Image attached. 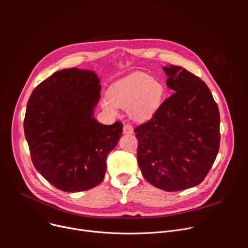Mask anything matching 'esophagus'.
Returning a JSON list of instances; mask_svg holds the SVG:
<instances>
[{
    "label": "esophagus",
    "instance_id": "esophagus-1",
    "mask_svg": "<svg viewBox=\"0 0 248 248\" xmlns=\"http://www.w3.org/2000/svg\"><path fill=\"white\" fill-rule=\"evenodd\" d=\"M124 135H133L134 134V127L131 124H124Z\"/></svg>",
    "mask_w": 248,
    "mask_h": 248
}]
</instances>
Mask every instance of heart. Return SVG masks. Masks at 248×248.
<instances>
[{"label":"heart","instance_id":"1","mask_svg":"<svg viewBox=\"0 0 248 248\" xmlns=\"http://www.w3.org/2000/svg\"><path fill=\"white\" fill-rule=\"evenodd\" d=\"M165 96L163 83L145 73H133L113 83L108 97L101 100L102 108L112 115L119 108H127L128 115L138 122H146L160 108Z\"/></svg>","mask_w":248,"mask_h":248}]
</instances>
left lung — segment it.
<instances>
[{"label":"left lung","instance_id":"obj_1","mask_svg":"<svg viewBox=\"0 0 248 248\" xmlns=\"http://www.w3.org/2000/svg\"><path fill=\"white\" fill-rule=\"evenodd\" d=\"M173 94L135 128L138 163L153 186L168 192L199 185L216 159L220 115L204 81L185 68L164 66Z\"/></svg>","mask_w":248,"mask_h":248}]
</instances>
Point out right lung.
Returning a JSON list of instances; mask_svg holds the SVG:
<instances>
[{
  "label": "right lung",
  "instance_id": "obj_1",
  "mask_svg": "<svg viewBox=\"0 0 248 248\" xmlns=\"http://www.w3.org/2000/svg\"><path fill=\"white\" fill-rule=\"evenodd\" d=\"M100 89L94 71L74 67L49 76L28 100L24 132L33 165L64 192L99 185L108 155L122 137L121 122L106 125L95 120Z\"/></svg>",
  "mask_w": 248,
  "mask_h": 248
}]
</instances>
